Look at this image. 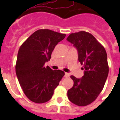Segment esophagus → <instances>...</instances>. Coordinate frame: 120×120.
I'll use <instances>...</instances> for the list:
<instances>
[{"label":"esophagus","mask_w":120,"mask_h":120,"mask_svg":"<svg viewBox=\"0 0 120 120\" xmlns=\"http://www.w3.org/2000/svg\"><path fill=\"white\" fill-rule=\"evenodd\" d=\"M65 78H68V77H69V74L68 73H65Z\"/></svg>","instance_id":"1"}]
</instances>
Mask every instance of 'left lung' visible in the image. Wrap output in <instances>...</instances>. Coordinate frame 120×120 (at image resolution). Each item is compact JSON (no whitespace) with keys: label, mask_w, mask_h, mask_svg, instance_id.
Here are the masks:
<instances>
[{"label":"left lung","mask_w":120,"mask_h":120,"mask_svg":"<svg viewBox=\"0 0 120 120\" xmlns=\"http://www.w3.org/2000/svg\"><path fill=\"white\" fill-rule=\"evenodd\" d=\"M67 40L76 48L78 61L85 70L82 78L71 76L74 85L68 90V97L76 105L86 106L97 98L105 83L109 74L107 52L103 45L88 32L71 33Z\"/></svg>","instance_id":"8db88e82"}]
</instances>
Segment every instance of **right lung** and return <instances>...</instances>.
Listing matches in <instances>:
<instances>
[{"label": "right lung", "mask_w": 120, "mask_h": 120, "mask_svg": "<svg viewBox=\"0 0 120 120\" xmlns=\"http://www.w3.org/2000/svg\"><path fill=\"white\" fill-rule=\"evenodd\" d=\"M65 36L47 29L37 30L20 47L16 74L25 95L34 103L49 100L65 75L62 71L52 70L44 64L51 58L55 46Z\"/></svg>", "instance_id": "add662e5"}]
</instances>
